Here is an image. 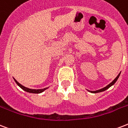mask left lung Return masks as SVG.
I'll list each match as a JSON object with an SVG mask.
<instances>
[{
  "mask_svg": "<svg viewBox=\"0 0 128 128\" xmlns=\"http://www.w3.org/2000/svg\"><path fill=\"white\" fill-rule=\"evenodd\" d=\"M120 74H121V72L120 73V74H119L118 75V76L116 77V78H115V79H114V80H113V81H112V82H111V83L109 84H108V85H107V86H106L105 87L103 88H101V89H99V90H94V91H92V90H88V91H89V92H92V93H96V92H103V91H105V90H107V89H108L109 88L111 87V86H112V85H114V84L116 83V81H117V80H118V78H119V76H120Z\"/></svg>",
  "mask_w": 128,
  "mask_h": 128,
  "instance_id": "left-lung-1",
  "label": "left lung"
}]
</instances>
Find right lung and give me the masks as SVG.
I'll use <instances>...</instances> for the list:
<instances>
[{
	"instance_id": "1",
	"label": "right lung",
	"mask_w": 128,
	"mask_h": 128,
	"mask_svg": "<svg viewBox=\"0 0 128 128\" xmlns=\"http://www.w3.org/2000/svg\"><path fill=\"white\" fill-rule=\"evenodd\" d=\"M13 79H14V80L16 83V84H17L19 87L21 88H22L23 90H25V91H26V92H30V93H36V94H38V93H41V92H44V90H46L47 88H48V87H46L44 88H42V89H32V88H29L25 87V86H23L22 84H21L18 82L16 81L14 78H13Z\"/></svg>"
}]
</instances>
